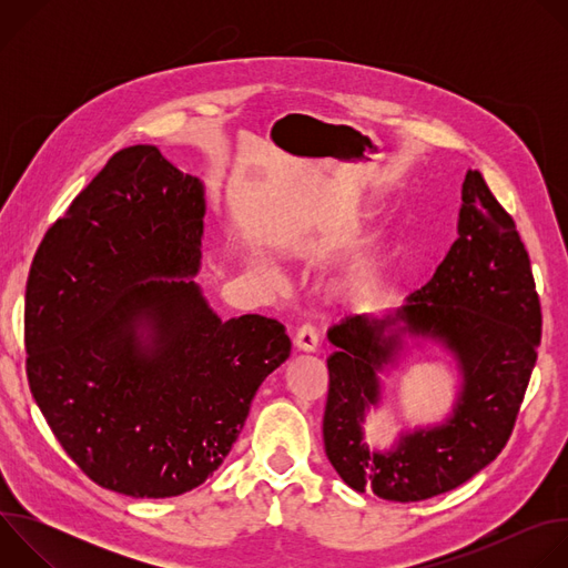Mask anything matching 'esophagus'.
I'll return each mask as SVG.
<instances>
[{
  "mask_svg": "<svg viewBox=\"0 0 568 568\" xmlns=\"http://www.w3.org/2000/svg\"><path fill=\"white\" fill-rule=\"evenodd\" d=\"M294 348L301 353H314L318 348V335L312 326H303L294 335Z\"/></svg>",
  "mask_w": 568,
  "mask_h": 568,
  "instance_id": "1",
  "label": "esophagus"
}]
</instances>
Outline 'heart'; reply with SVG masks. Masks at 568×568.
<instances>
[{
    "instance_id": "b5f03b06",
    "label": "heart",
    "mask_w": 568,
    "mask_h": 568,
    "mask_svg": "<svg viewBox=\"0 0 568 568\" xmlns=\"http://www.w3.org/2000/svg\"><path fill=\"white\" fill-rule=\"evenodd\" d=\"M375 270H377V261H375V254L373 252H359L355 254L351 261H346L326 283V292L328 296L333 298H351V296H357L362 294L364 290H368V285L373 283L375 278ZM265 274L272 283H278L281 276L274 267H267L265 265Z\"/></svg>"
}]
</instances>
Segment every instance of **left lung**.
Segmentation results:
<instances>
[{
    "instance_id": "8db88e82",
    "label": "left lung",
    "mask_w": 568,
    "mask_h": 568,
    "mask_svg": "<svg viewBox=\"0 0 568 568\" xmlns=\"http://www.w3.org/2000/svg\"><path fill=\"white\" fill-rule=\"evenodd\" d=\"M460 200L458 235L420 290L395 310L353 314L328 331L323 445L355 493L432 499L490 465L513 434L541 339L539 296L517 226L480 173L467 171ZM434 345L459 375L448 416L371 448L363 427L383 400L381 377Z\"/></svg>"
}]
</instances>
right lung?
Listing matches in <instances>:
<instances>
[{
  "mask_svg": "<svg viewBox=\"0 0 568 568\" xmlns=\"http://www.w3.org/2000/svg\"><path fill=\"white\" fill-rule=\"evenodd\" d=\"M204 213L197 178L125 148L47 231L27 283L36 404L80 469L134 499L202 485L292 348L278 321L209 305Z\"/></svg>",
  "mask_w": 568,
  "mask_h": 568,
  "instance_id": "add662e5",
  "label": "right lung"
}]
</instances>
